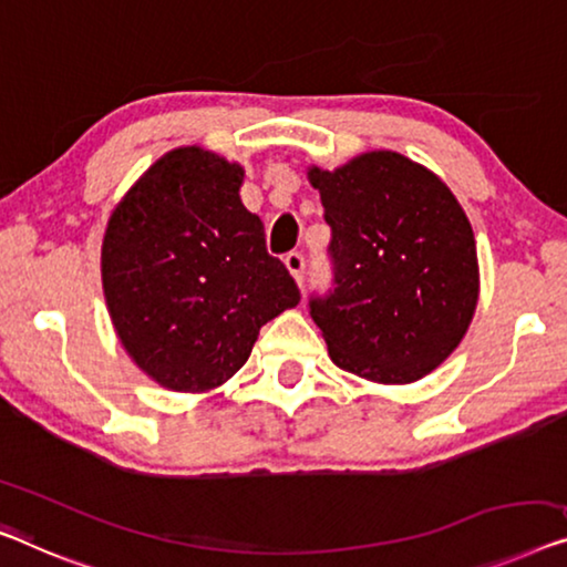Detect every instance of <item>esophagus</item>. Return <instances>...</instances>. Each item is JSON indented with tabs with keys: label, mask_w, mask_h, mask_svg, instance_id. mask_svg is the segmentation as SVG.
Masks as SVG:
<instances>
[{
	"label": "esophagus",
	"mask_w": 567,
	"mask_h": 567,
	"mask_svg": "<svg viewBox=\"0 0 567 567\" xmlns=\"http://www.w3.org/2000/svg\"><path fill=\"white\" fill-rule=\"evenodd\" d=\"M285 267L287 272L292 275V280L302 285V280H306V257H302L300 251H290V255L285 257Z\"/></svg>",
	"instance_id": "esophagus-1"
}]
</instances>
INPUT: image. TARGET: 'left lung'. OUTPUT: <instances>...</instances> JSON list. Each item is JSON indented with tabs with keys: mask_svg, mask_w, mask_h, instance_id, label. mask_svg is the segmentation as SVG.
Segmentation results:
<instances>
[{
	"mask_svg": "<svg viewBox=\"0 0 567 567\" xmlns=\"http://www.w3.org/2000/svg\"><path fill=\"white\" fill-rule=\"evenodd\" d=\"M333 231L336 290L310 300L336 367L377 384H412L466 336L478 302V255L466 210L425 165L371 150L310 165Z\"/></svg>",
	"mask_w": 567,
	"mask_h": 567,
	"instance_id": "8db88e82",
	"label": "left lung"
}]
</instances>
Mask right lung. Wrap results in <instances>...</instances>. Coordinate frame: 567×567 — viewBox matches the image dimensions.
<instances>
[{
    "instance_id": "add662e5",
    "label": "right lung",
    "mask_w": 567,
    "mask_h": 567,
    "mask_svg": "<svg viewBox=\"0 0 567 567\" xmlns=\"http://www.w3.org/2000/svg\"><path fill=\"white\" fill-rule=\"evenodd\" d=\"M244 165L206 147L165 152L124 193L101 239L114 333L171 392L206 394L247 364L259 328L300 302L241 203Z\"/></svg>"
}]
</instances>
